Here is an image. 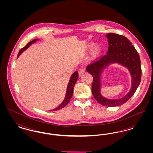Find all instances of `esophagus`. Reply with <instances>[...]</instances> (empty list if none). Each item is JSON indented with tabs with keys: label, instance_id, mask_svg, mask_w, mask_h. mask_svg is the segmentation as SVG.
I'll return each instance as SVG.
<instances>
[{
	"label": "esophagus",
	"instance_id": "34e87169",
	"mask_svg": "<svg viewBox=\"0 0 153 153\" xmlns=\"http://www.w3.org/2000/svg\"><path fill=\"white\" fill-rule=\"evenodd\" d=\"M85 72V71L83 68H80V69H79V75H81L82 74H83Z\"/></svg>",
	"mask_w": 153,
	"mask_h": 153
}]
</instances>
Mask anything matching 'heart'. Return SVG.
I'll list each match as a JSON object with an SVG mask.
<instances>
[{"mask_svg": "<svg viewBox=\"0 0 153 153\" xmlns=\"http://www.w3.org/2000/svg\"><path fill=\"white\" fill-rule=\"evenodd\" d=\"M92 45H89L88 46V49H91V48H92ZM100 50H101V48H100V47L99 46H95V48H94V51H93V53H92V56H93V57H96L97 56H98L99 55V53H100Z\"/></svg>", "mask_w": 153, "mask_h": 153, "instance_id": "heart-1", "label": "heart"}]
</instances>
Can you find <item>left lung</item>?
I'll return each instance as SVG.
<instances>
[{"label":"left lung","instance_id":"left-lung-1","mask_svg":"<svg viewBox=\"0 0 153 153\" xmlns=\"http://www.w3.org/2000/svg\"><path fill=\"white\" fill-rule=\"evenodd\" d=\"M106 36L108 39L107 53L88 65L87 71L93 77L92 93L95 100L102 105L112 107L123 104L135 94L141 81L142 69L138 53L126 36L115 33L107 34ZM111 62H119L126 66L133 77L132 87L129 93L123 98L117 100L104 98L100 92V74L104 67Z\"/></svg>","mask_w":153,"mask_h":153}]
</instances>
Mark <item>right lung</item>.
Returning a JSON list of instances; mask_svg holds the SVG:
<instances>
[{
  "mask_svg": "<svg viewBox=\"0 0 153 153\" xmlns=\"http://www.w3.org/2000/svg\"><path fill=\"white\" fill-rule=\"evenodd\" d=\"M36 41V40L34 39V40L31 41L30 42H29L28 44H27L25 47H23V48H22L19 51V53L18 54L17 57L22 53L23 51H24L25 50H26L31 44L34 43ZM78 77H79L78 72L76 71L71 77V79H70V80L69 81V83H68V87H67L65 97L64 101L62 102L59 105H58L57 107H56L55 109H52L51 111H57L58 109L63 108L64 107H65L66 105L69 103V102H70V100L71 99V98L72 97V96H73L74 87V85L76 84V82L77 81V80L78 79Z\"/></svg>",
  "mask_w": 153,
  "mask_h": 153,
  "instance_id": "1",
  "label": "right lung"
}]
</instances>
